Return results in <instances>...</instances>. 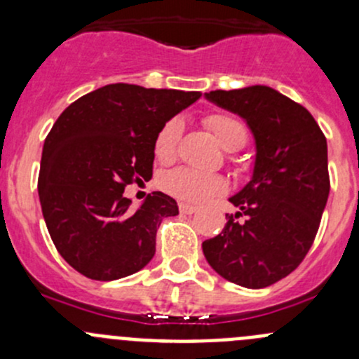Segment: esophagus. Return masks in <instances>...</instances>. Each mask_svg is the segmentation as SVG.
I'll return each instance as SVG.
<instances>
[{
	"label": "esophagus",
	"instance_id": "34e87169",
	"mask_svg": "<svg viewBox=\"0 0 359 359\" xmlns=\"http://www.w3.org/2000/svg\"><path fill=\"white\" fill-rule=\"evenodd\" d=\"M179 210H180V213H186V215H191V213L196 212L198 208H196V206H193V205H187V203H180Z\"/></svg>",
	"mask_w": 359,
	"mask_h": 359
}]
</instances>
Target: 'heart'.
<instances>
[{"mask_svg":"<svg viewBox=\"0 0 359 359\" xmlns=\"http://www.w3.org/2000/svg\"><path fill=\"white\" fill-rule=\"evenodd\" d=\"M206 126L213 132L220 146L227 151H236L247 144L248 132L243 121L227 112H212L205 118ZM180 137H182V121L179 118H172L159 128L154 139V154L159 161L168 163L177 156ZM159 186L177 200L187 203L205 201L212 194L222 193L226 189V180L219 173L200 172V170L179 166L159 180Z\"/></svg>","mask_w":359,"mask_h":359,"instance_id":"obj_1","label":"heart"}]
</instances>
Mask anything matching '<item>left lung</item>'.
Segmentation results:
<instances>
[{"label":"left lung","mask_w":359,"mask_h":359,"mask_svg":"<svg viewBox=\"0 0 359 359\" xmlns=\"http://www.w3.org/2000/svg\"><path fill=\"white\" fill-rule=\"evenodd\" d=\"M205 97L247 121L257 154L252 180L229 198L240 212L226 215L222 233L203 241V253L231 283L269 287L313 247L330 193L327 139L306 107L269 86Z\"/></svg>","instance_id":"8db88e82"}]
</instances>
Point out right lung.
<instances>
[{"label": "right lung", "instance_id": "1", "mask_svg": "<svg viewBox=\"0 0 359 359\" xmlns=\"http://www.w3.org/2000/svg\"><path fill=\"white\" fill-rule=\"evenodd\" d=\"M200 92L114 83L79 97L53 123L43 146L38 193L50 238L71 267L112 281L149 264L156 231L179 213L168 194H149L133 210L123 196L151 179L159 128Z\"/></svg>", "mask_w": 359, "mask_h": 359}]
</instances>
